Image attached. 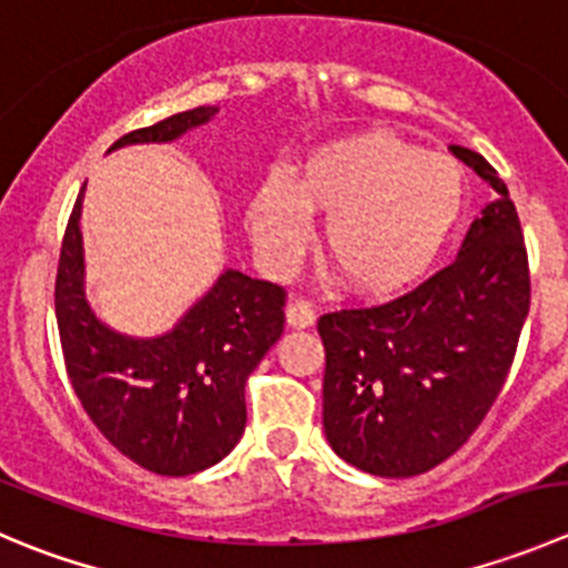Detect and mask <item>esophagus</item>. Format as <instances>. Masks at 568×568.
<instances>
[{
    "label": "esophagus",
    "mask_w": 568,
    "mask_h": 568,
    "mask_svg": "<svg viewBox=\"0 0 568 568\" xmlns=\"http://www.w3.org/2000/svg\"><path fill=\"white\" fill-rule=\"evenodd\" d=\"M285 316H288L291 327H311L316 322V307L305 300V296H294L285 307Z\"/></svg>",
    "instance_id": "obj_1"
}]
</instances>
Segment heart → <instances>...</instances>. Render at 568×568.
<instances>
[{
	"mask_svg": "<svg viewBox=\"0 0 568 568\" xmlns=\"http://www.w3.org/2000/svg\"><path fill=\"white\" fill-rule=\"evenodd\" d=\"M464 211L458 161L374 130L322 146L291 180H263L246 222L261 255L283 268L305 250V216H324L322 255L352 291L383 296L433 266Z\"/></svg>",
	"mask_w": 568,
	"mask_h": 568,
	"instance_id": "obj_1",
	"label": "heart"
}]
</instances>
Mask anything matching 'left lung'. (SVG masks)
<instances>
[{"label": "left lung", "instance_id": "8db88e82", "mask_svg": "<svg viewBox=\"0 0 568 568\" xmlns=\"http://www.w3.org/2000/svg\"><path fill=\"white\" fill-rule=\"evenodd\" d=\"M453 155L494 185L458 257L416 288L318 316L329 447L377 477H413L458 453L508 379L530 311L519 213L497 169Z\"/></svg>", "mask_w": 568, "mask_h": 568}]
</instances>
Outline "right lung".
I'll return each instance as SVG.
<instances>
[{
	"label": "right lung",
	"mask_w": 568,
	"mask_h": 568,
	"mask_svg": "<svg viewBox=\"0 0 568 568\" xmlns=\"http://www.w3.org/2000/svg\"><path fill=\"white\" fill-rule=\"evenodd\" d=\"M216 108L174 113L121 135L110 150L174 141ZM80 200L71 207L54 277L65 374L97 430L141 469L185 477L219 464L246 427V377L283 335L285 288L224 272L169 335L126 338L104 327L82 291Z\"/></svg>",
	"instance_id": "obj_1"
}]
</instances>
